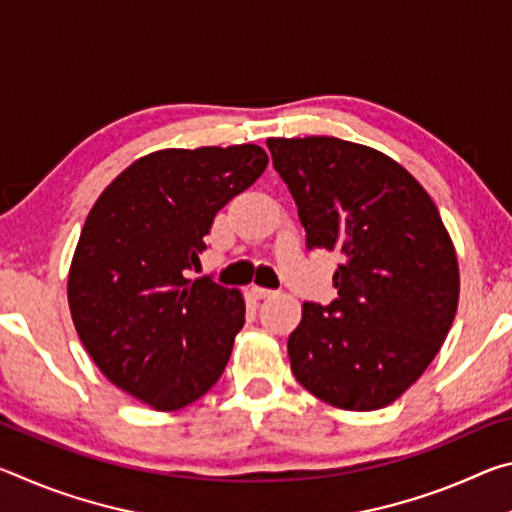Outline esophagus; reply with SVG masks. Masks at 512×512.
Returning a JSON list of instances; mask_svg holds the SVG:
<instances>
[{"mask_svg": "<svg viewBox=\"0 0 512 512\" xmlns=\"http://www.w3.org/2000/svg\"><path fill=\"white\" fill-rule=\"evenodd\" d=\"M250 293H253V296L259 298V300H266V298L275 296L273 289H264V287H253V289H250Z\"/></svg>", "mask_w": 512, "mask_h": 512, "instance_id": "obj_1", "label": "esophagus"}]
</instances>
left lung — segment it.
Here are the masks:
<instances>
[{
  "mask_svg": "<svg viewBox=\"0 0 512 512\" xmlns=\"http://www.w3.org/2000/svg\"><path fill=\"white\" fill-rule=\"evenodd\" d=\"M307 248L336 250L339 298L305 302L287 343L318 400L375 411L420 379L458 307V259L436 203L402 164L339 137H271Z\"/></svg>",
  "mask_w": 512,
  "mask_h": 512,
  "instance_id": "8db88e82",
  "label": "left lung"
}]
</instances>
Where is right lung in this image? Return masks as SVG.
<instances>
[{
  "label": "right lung",
  "instance_id": "right-lung-1",
  "mask_svg": "<svg viewBox=\"0 0 512 512\" xmlns=\"http://www.w3.org/2000/svg\"><path fill=\"white\" fill-rule=\"evenodd\" d=\"M262 146L162 149L103 189L85 219L67 277L69 311L99 370L155 411H178L219 381L244 296L201 266L221 207L262 176Z\"/></svg>",
  "mask_w": 512,
  "mask_h": 512
}]
</instances>
